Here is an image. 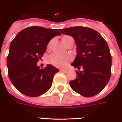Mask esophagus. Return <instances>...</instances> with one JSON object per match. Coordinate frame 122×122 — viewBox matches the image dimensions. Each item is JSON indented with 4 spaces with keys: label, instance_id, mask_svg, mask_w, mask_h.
Segmentation results:
<instances>
[{
    "label": "esophagus",
    "instance_id": "esophagus-1",
    "mask_svg": "<svg viewBox=\"0 0 122 122\" xmlns=\"http://www.w3.org/2000/svg\"><path fill=\"white\" fill-rule=\"evenodd\" d=\"M60 71H61V72L66 73V72H68V70H66V69H61V70H60Z\"/></svg>",
    "mask_w": 122,
    "mask_h": 122
}]
</instances>
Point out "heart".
Segmentation results:
<instances>
[{
	"instance_id": "obj_1",
	"label": "heart",
	"mask_w": 122,
	"mask_h": 122,
	"mask_svg": "<svg viewBox=\"0 0 122 122\" xmlns=\"http://www.w3.org/2000/svg\"><path fill=\"white\" fill-rule=\"evenodd\" d=\"M70 38L71 37H70V36L66 35V36H64L63 37L62 40H63V42L65 43V44H66L68 41V39H70ZM50 44H51V42L48 45V47H49ZM70 59L71 57H69V56H64L56 53L52 54L47 57L48 62L50 64L57 67L65 66L68 63L69 61H70Z\"/></svg>"
}]
</instances>
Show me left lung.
<instances>
[{
    "label": "left lung",
    "mask_w": 122,
    "mask_h": 122,
    "mask_svg": "<svg viewBox=\"0 0 122 122\" xmlns=\"http://www.w3.org/2000/svg\"><path fill=\"white\" fill-rule=\"evenodd\" d=\"M61 33L71 35L76 45V57L71 64L80 70L70 81L71 89L84 97L99 93L110 80L112 55L106 41L97 31L88 27L74 26L59 29Z\"/></svg>",
    "instance_id": "obj_1"
}]
</instances>
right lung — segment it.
Returning a JSON list of instances; mask_svg holds the SVG:
<instances>
[{
  "label": "right lung",
  "mask_w": 122,
  "mask_h": 122,
  "mask_svg": "<svg viewBox=\"0 0 122 122\" xmlns=\"http://www.w3.org/2000/svg\"><path fill=\"white\" fill-rule=\"evenodd\" d=\"M60 35L57 29L33 26L20 31L11 42L7 57L8 76L20 92L37 97L49 90L59 70L51 65L40 68L37 63L46 52L49 42Z\"/></svg>",
  "instance_id": "right-lung-1"
}]
</instances>
